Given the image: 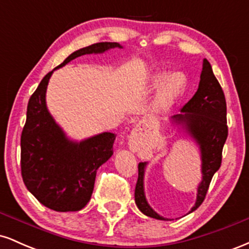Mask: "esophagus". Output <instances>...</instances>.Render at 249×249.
Listing matches in <instances>:
<instances>
[{
    "label": "esophagus",
    "instance_id": "34e87169",
    "mask_svg": "<svg viewBox=\"0 0 249 249\" xmlns=\"http://www.w3.org/2000/svg\"><path fill=\"white\" fill-rule=\"evenodd\" d=\"M139 125H141V126H142V127H148V126H150V125H148V122H146V121L141 122V123H139Z\"/></svg>",
    "mask_w": 249,
    "mask_h": 249
}]
</instances>
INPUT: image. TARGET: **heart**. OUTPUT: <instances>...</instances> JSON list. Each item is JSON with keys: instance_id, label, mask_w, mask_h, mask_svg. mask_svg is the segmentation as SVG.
Listing matches in <instances>:
<instances>
[{"instance_id": "b5f03b06", "label": "heart", "mask_w": 249, "mask_h": 249, "mask_svg": "<svg viewBox=\"0 0 249 249\" xmlns=\"http://www.w3.org/2000/svg\"><path fill=\"white\" fill-rule=\"evenodd\" d=\"M154 83H161L154 97V107L165 108L173 103L174 99L184 91L186 87V76L180 71L166 75L165 72H159L153 76Z\"/></svg>"}]
</instances>
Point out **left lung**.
<instances>
[{"label":"left lung","instance_id":"8db88e82","mask_svg":"<svg viewBox=\"0 0 249 249\" xmlns=\"http://www.w3.org/2000/svg\"><path fill=\"white\" fill-rule=\"evenodd\" d=\"M181 113L174 115L171 121L186 131L196 142L201 154L202 179L198 186L196 200L188 213L196 211L205 200L214 173L220 168L222 148L228 136L227 107L224 91L214 76L212 67L206 58L202 62L199 88L192 98L182 107ZM146 162H139L134 200L137 207L145 215L158 220H168L159 215L148 205L144 191Z\"/></svg>","mask_w":249,"mask_h":249}]
</instances>
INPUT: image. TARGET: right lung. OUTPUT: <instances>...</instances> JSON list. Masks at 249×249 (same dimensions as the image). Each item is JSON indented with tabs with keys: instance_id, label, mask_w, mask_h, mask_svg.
Returning a JSON list of instances; mask_svg holds the SVG:
<instances>
[{
	"instance_id": "1",
	"label": "right lung",
	"mask_w": 249,
	"mask_h": 249,
	"mask_svg": "<svg viewBox=\"0 0 249 249\" xmlns=\"http://www.w3.org/2000/svg\"><path fill=\"white\" fill-rule=\"evenodd\" d=\"M113 48L123 47L115 42L89 45L71 53L56 69L79 56ZM53 72L44 76L28 103L21 172L28 191L42 205L57 212H75L91 199L97 170L113 154L116 134L103 132L82 142L70 141L47 107L45 93Z\"/></svg>"
}]
</instances>
